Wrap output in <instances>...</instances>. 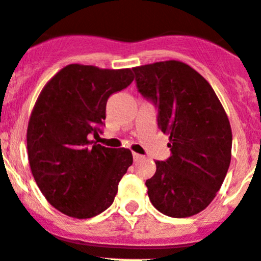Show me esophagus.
<instances>
[{"label":"esophagus","instance_id":"obj_1","mask_svg":"<svg viewBox=\"0 0 261 261\" xmlns=\"http://www.w3.org/2000/svg\"><path fill=\"white\" fill-rule=\"evenodd\" d=\"M143 159V156H142V154H139V153H136V152H133V160L134 161H139V160H142Z\"/></svg>","mask_w":261,"mask_h":261}]
</instances>
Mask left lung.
I'll return each mask as SVG.
<instances>
[{
	"instance_id": "obj_1",
	"label": "left lung",
	"mask_w": 261,
	"mask_h": 261,
	"mask_svg": "<svg viewBox=\"0 0 261 261\" xmlns=\"http://www.w3.org/2000/svg\"><path fill=\"white\" fill-rule=\"evenodd\" d=\"M138 91L157 108V124L169 134L171 156L156 161L146 181L153 207L185 218L215 199L231 162L232 132L215 90L180 61L134 67Z\"/></svg>"
}]
</instances>
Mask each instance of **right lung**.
I'll return each instance as SVG.
<instances>
[{"label": "right lung", "instance_id": "add662e5", "mask_svg": "<svg viewBox=\"0 0 261 261\" xmlns=\"http://www.w3.org/2000/svg\"><path fill=\"white\" fill-rule=\"evenodd\" d=\"M133 71L68 64L43 87L28 124V157L45 199L73 218L110 207L133 156L90 141L104 125L107 101L129 86Z\"/></svg>", "mask_w": 261, "mask_h": 261}]
</instances>
